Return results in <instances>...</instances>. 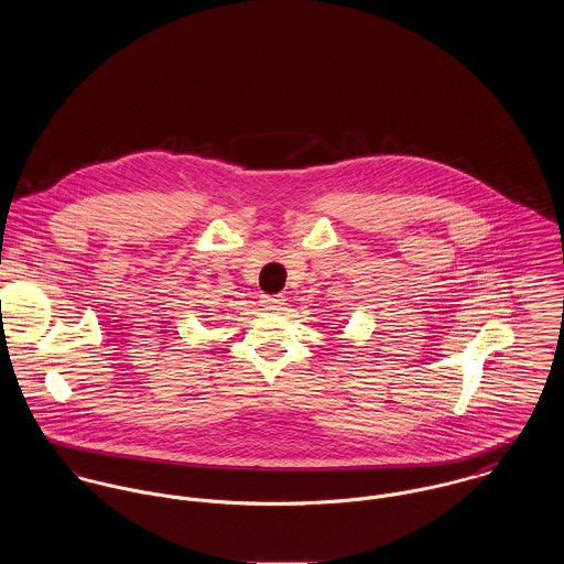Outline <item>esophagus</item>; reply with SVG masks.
<instances>
[{"instance_id": "1", "label": "esophagus", "mask_w": 564, "mask_h": 564, "mask_svg": "<svg viewBox=\"0 0 564 564\" xmlns=\"http://www.w3.org/2000/svg\"><path fill=\"white\" fill-rule=\"evenodd\" d=\"M261 305L265 307V310H283V305H285V299L283 296H261Z\"/></svg>"}]
</instances>
